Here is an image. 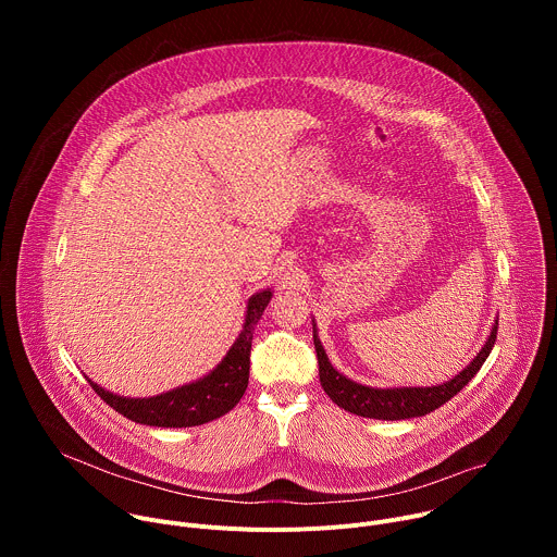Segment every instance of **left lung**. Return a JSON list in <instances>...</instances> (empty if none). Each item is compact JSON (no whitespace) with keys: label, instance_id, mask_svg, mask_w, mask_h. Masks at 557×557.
Listing matches in <instances>:
<instances>
[{"label":"left lung","instance_id":"1","mask_svg":"<svg viewBox=\"0 0 557 557\" xmlns=\"http://www.w3.org/2000/svg\"><path fill=\"white\" fill-rule=\"evenodd\" d=\"M498 333V320L492 326V333L483 348L475 355L456 376L436 383V385H401V387H372L357 383L342 374L329 359L320 335H317V324L312 317V342L317 350V361H320V381L324 392L331 399L350 414L379 419V421H404L414 417H425L447 404L454 394H458L487 361Z\"/></svg>","mask_w":557,"mask_h":557}]
</instances>
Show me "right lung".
I'll return each mask as SVG.
<instances>
[{
    "label": "right lung",
    "mask_w": 557,
    "mask_h": 557,
    "mask_svg": "<svg viewBox=\"0 0 557 557\" xmlns=\"http://www.w3.org/2000/svg\"><path fill=\"white\" fill-rule=\"evenodd\" d=\"M273 297L271 288L258 290L249 297L245 310V324L240 335L235 337L233 346L226 350L222 361L207 372L205 376L168 389L156 396H121L114 394L88 376V383L101 399L116 410L119 414L127 417L134 423L151 425V428H194L209 423L213 419L224 417L240 404L243 394L249 385V355L256 326L264 308Z\"/></svg>",
    "instance_id": "obj_1"
}]
</instances>
